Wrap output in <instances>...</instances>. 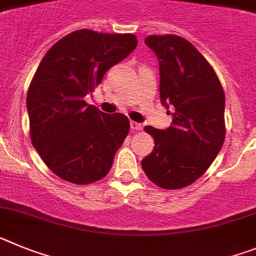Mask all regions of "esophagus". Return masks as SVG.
I'll list each match as a JSON object with an SVG mask.
<instances>
[{
	"label": "esophagus",
	"mask_w": 256,
	"mask_h": 256,
	"mask_svg": "<svg viewBox=\"0 0 256 256\" xmlns=\"http://www.w3.org/2000/svg\"><path fill=\"white\" fill-rule=\"evenodd\" d=\"M130 128L131 130H134V131H138V130H142V124H139V122H135V121H131L130 122Z\"/></svg>",
	"instance_id": "34e87169"
}]
</instances>
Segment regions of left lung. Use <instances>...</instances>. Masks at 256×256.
<instances>
[{
	"instance_id": "8db88e82",
	"label": "left lung",
	"mask_w": 256,
	"mask_h": 256,
	"mask_svg": "<svg viewBox=\"0 0 256 256\" xmlns=\"http://www.w3.org/2000/svg\"><path fill=\"white\" fill-rule=\"evenodd\" d=\"M144 42L160 62L161 104L172 122L165 130L144 128L154 148L142 168L161 188L179 190L204 175L220 152L226 95L212 66L190 41L166 34L148 36Z\"/></svg>"
}]
</instances>
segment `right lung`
I'll return each mask as SVG.
<instances>
[{
  "label": "right lung",
  "instance_id": "obj_1",
  "mask_svg": "<svg viewBox=\"0 0 256 256\" xmlns=\"http://www.w3.org/2000/svg\"><path fill=\"white\" fill-rule=\"evenodd\" d=\"M134 34L81 30L46 52L26 94L30 139L54 174L90 184L108 174L128 134L125 114H106L84 100L110 66L135 50Z\"/></svg>",
  "mask_w": 256,
  "mask_h": 256
}]
</instances>
